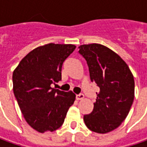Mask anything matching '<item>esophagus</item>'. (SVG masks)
<instances>
[{"label": "esophagus", "mask_w": 147, "mask_h": 147, "mask_svg": "<svg viewBox=\"0 0 147 147\" xmlns=\"http://www.w3.org/2000/svg\"><path fill=\"white\" fill-rule=\"evenodd\" d=\"M76 99L77 100H81V99H84V94H76Z\"/></svg>", "instance_id": "esophagus-1"}]
</instances>
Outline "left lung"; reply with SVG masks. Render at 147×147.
Here are the masks:
<instances>
[{"label":"left lung","mask_w":147,"mask_h":147,"mask_svg":"<svg viewBox=\"0 0 147 147\" xmlns=\"http://www.w3.org/2000/svg\"><path fill=\"white\" fill-rule=\"evenodd\" d=\"M79 49L91 82L99 88L93 111L84 115L85 123L94 132H109L121 125L130 111L134 99L133 76L127 63L104 45L85 44Z\"/></svg>","instance_id":"1"}]
</instances>
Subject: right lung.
Returning a JSON list of instances; mask_svg holds the SVG:
<instances>
[{
  "mask_svg": "<svg viewBox=\"0 0 147 147\" xmlns=\"http://www.w3.org/2000/svg\"><path fill=\"white\" fill-rule=\"evenodd\" d=\"M76 48L72 44L48 43L26 55L13 72V91L26 122L38 132L63 124L76 94L51 87L61 80L64 61Z\"/></svg>",
  "mask_w": 147,
  "mask_h": 147,
  "instance_id": "1",
  "label": "right lung"
}]
</instances>
